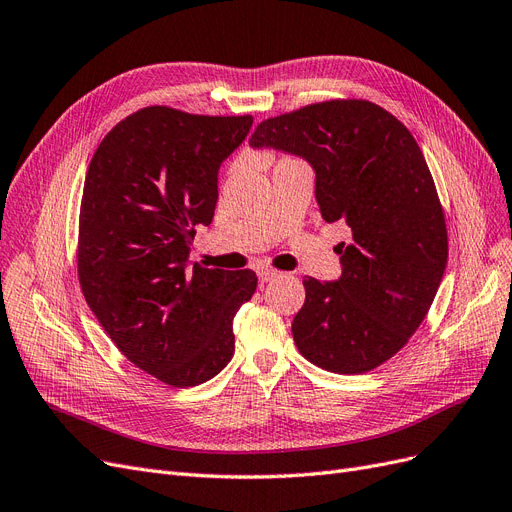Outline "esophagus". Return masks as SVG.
<instances>
[{"label": "esophagus", "mask_w": 512, "mask_h": 512, "mask_svg": "<svg viewBox=\"0 0 512 512\" xmlns=\"http://www.w3.org/2000/svg\"><path fill=\"white\" fill-rule=\"evenodd\" d=\"M256 273H258L260 281H271V279H275L279 275L275 269H269V267H258Z\"/></svg>", "instance_id": "34e87169"}]
</instances>
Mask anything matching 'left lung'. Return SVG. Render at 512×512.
Segmentation results:
<instances>
[{"label": "left lung", "mask_w": 512, "mask_h": 512, "mask_svg": "<svg viewBox=\"0 0 512 512\" xmlns=\"http://www.w3.org/2000/svg\"><path fill=\"white\" fill-rule=\"evenodd\" d=\"M250 146L303 156L322 218L351 228V243L337 245L341 277L303 279L298 351L330 373H368L407 345L447 267L445 214L424 154L396 116L364 99L262 120Z\"/></svg>", "instance_id": "1"}]
</instances>
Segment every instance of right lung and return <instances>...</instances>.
Listing matches in <instances>:
<instances>
[{
	"mask_svg": "<svg viewBox=\"0 0 512 512\" xmlns=\"http://www.w3.org/2000/svg\"><path fill=\"white\" fill-rule=\"evenodd\" d=\"M252 116H199L150 105L103 137L86 171L78 279L88 307L129 362L173 387L216 377L235 354L233 317L254 271L190 264L211 224L218 169Z\"/></svg>",
	"mask_w": 512,
	"mask_h": 512,
	"instance_id": "add662e5",
	"label": "right lung"
}]
</instances>
